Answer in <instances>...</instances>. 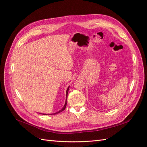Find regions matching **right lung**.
<instances>
[{
    "label": "right lung",
    "mask_w": 147,
    "mask_h": 147,
    "mask_svg": "<svg viewBox=\"0 0 147 147\" xmlns=\"http://www.w3.org/2000/svg\"><path fill=\"white\" fill-rule=\"evenodd\" d=\"M69 87H70V86L68 87V88L67 89V91H66V98H65V104H64V107H63L59 111H58V112H56V113H53V115H56V114L59 113H60V112H63V110H65V107H66V105H67V94H68V92H69ZM43 115H47V114H44V113H43Z\"/></svg>",
    "instance_id": "1"
}]
</instances>
